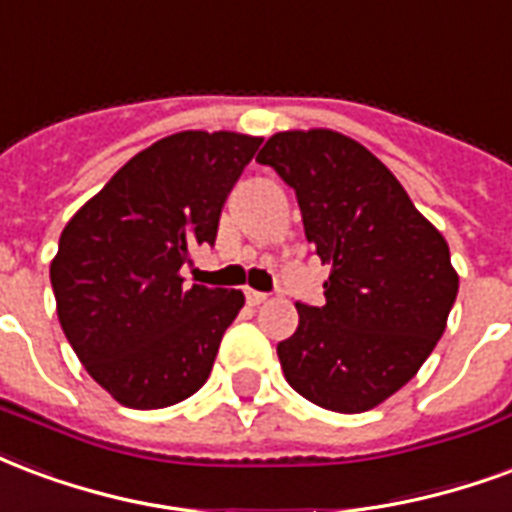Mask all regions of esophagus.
<instances>
[{
  "mask_svg": "<svg viewBox=\"0 0 512 512\" xmlns=\"http://www.w3.org/2000/svg\"><path fill=\"white\" fill-rule=\"evenodd\" d=\"M245 300H248V305H261V302H267V294L256 292V289H248V292H245Z\"/></svg>",
  "mask_w": 512,
  "mask_h": 512,
  "instance_id": "1",
  "label": "esophagus"
}]
</instances>
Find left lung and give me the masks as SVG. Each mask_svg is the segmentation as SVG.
Masks as SVG:
<instances>
[{
    "instance_id": "left-lung-1",
    "label": "left lung",
    "mask_w": 512,
    "mask_h": 512,
    "mask_svg": "<svg viewBox=\"0 0 512 512\" xmlns=\"http://www.w3.org/2000/svg\"><path fill=\"white\" fill-rule=\"evenodd\" d=\"M297 193L322 264L324 305L297 302L300 324L278 343L286 382L330 412H368L398 393L434 352L458 294L445 237L401 182L354 138L286 130L264 144Z\"/></svg>"
}]
</instances>
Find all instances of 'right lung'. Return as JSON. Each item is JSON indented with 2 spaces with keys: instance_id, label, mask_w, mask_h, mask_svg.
<instances>
[{
  "instance_id": "add662e5",
  "label": "right lung",
  "mask_w": 512,
  "mask_h": 512,
  "mask_svg": "<svg viewBox=\"0 0 512 512\" xmlns=\"http://www.w3.org/2000/svg\"><path fill=\"white\" fill-rule=\"evenodd\" d=\"M242 133L185 130L138 152L59 237V324L89 376L130 409L179 404L207 382L237 289L182 286L190 248L215 245L220 210L259 149Z\"/></svg>"
}]
</instances>
